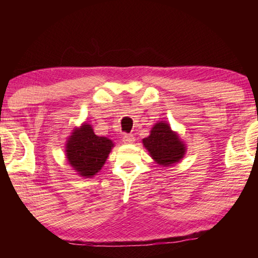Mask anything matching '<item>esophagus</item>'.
<instances>
[{"label": "esophagus", "instance_id": "34e87169", "mask_svg": "<svg viewBox=\"0 0 258 258\" xmlns=\"http://www.w3.org/2000/svg\"><path fill=\"white\" fill-rule=\"evenodd\" d=\"M122 141L124 143H133L135 141V137H134L132 134H124L122 137Z\"/></svg>", "mask_w": 258, "mask_h": 258}]
</instances>
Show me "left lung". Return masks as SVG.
<instances>
[{
    "label": "left lung",
    "mask_w": 258,
    "mask_h": 258,
    "mask_svg": "<svg viewBox=\"0 0 258 258\" xmlns=\"http://www.w3.org/2000/svg\"><path fill=\"white\" fill-rule=\"evenodd\" d=\"M143 146L158 164H174L184 156L185 148L178 136L172 132L167 123H156L150 135L143 139Z\"/></svg>",
    "instance_id": "left-lung-1"
}]
</instances>
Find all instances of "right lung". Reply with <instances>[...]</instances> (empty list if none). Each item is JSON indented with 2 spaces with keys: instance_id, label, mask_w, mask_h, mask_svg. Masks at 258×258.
Masks as SVG:
<instances>
[{
  "instance_id": "1",
  "label": "right lung",
  "mask_w": 258,
  "mask_h": 258,
  "mask_svg": "<svg viewBox=\"0 0 258 258\" xmlns=\"http://www.w3.org/2000/svg\"><path fill=\"white\" fill-rule=\"evenodd\" d=\"M114 144L107 137L95 135L89 124L76 129L67 143V158L83 177H91L101 170Z\"/></svg>"
}]
</instances>
